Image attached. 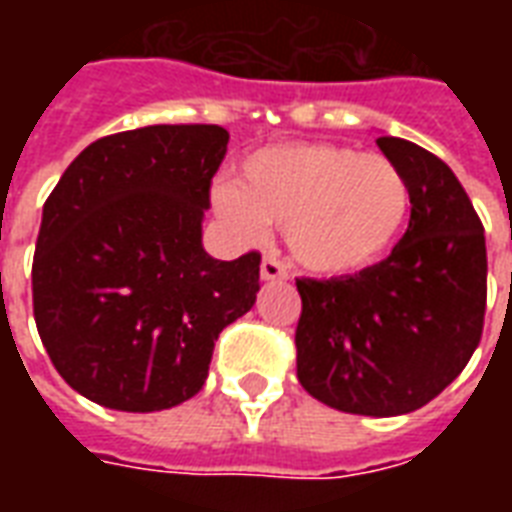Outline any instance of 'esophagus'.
Returning a JSON list of instances; mask_svg holds the SVG:
<instances>
[{
    "label": "esophagus",
    "instance_id": "34e87169",
    "mask_svg": "<svg viewBox=\"0 0 512 512\" xmlns=\"http://www.w3.org/2000/svg\"><path fill=\"white\" fill-rule=\"evenodd\" d=\"M260 277L266 279V282H274V279H288V268L285 263L274 255L263 257V263H260Z\"/></svg>",
    "mask_w": 512,
    "mask_h": 512
}]
</instances>
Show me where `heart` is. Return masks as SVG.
<instances>
[{
    "instance_id": "heart-1",
    "label": "heart",
    "mask_w": 512,
    "mask_h": 512,
    "mask_svg": "<svg viewBox=\"0 0 512 512\" xmlns=\"http://www.w3.org/2000/svg\"><path fill=\"white\" fill-rule=\"evenodd\" d=\"M213 202L246 238L285 224L301 266L351 277L381 263L406 227L411 191L395 161L332 142H279L241 164L238 183H219Z\"/></svg>"
}]
</instances>
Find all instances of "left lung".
Wrapping results in <instances>:
<instances>
[{
    "label": "left lung",
    "instance_id": "obj_1",
    "mask_svg": "<svg viewBox=\"0 0 512 512\" xmlns=\"http://www.w3.org/2000/svg\"><path fill=\"white\" fill-rule=\"evenodd\" d=\"M411 191L392 255L351 277L296 279V373L345 414L417 411L461 376L483 337V222L452 169L425 147L378 136Z\"/></svg>",
    "mask_w": 512,
    "mask_h": 512
}]
</instances>
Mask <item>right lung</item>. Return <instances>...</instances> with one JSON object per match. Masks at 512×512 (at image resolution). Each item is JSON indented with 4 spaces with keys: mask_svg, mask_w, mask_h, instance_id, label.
Returning <instances> with one entry per match:
<instances>
[{
    "mask_svg": "<svg viewBox=\"0 0 512 512\" xmlns=\"http://www.w3.org/2000/svg\"><path fill=\"white\" fill-rule=\"evenodd\" d=\"M222 126H147L95 139L43 205L32 307L68 384L98 406L161 411L208 378L224 326L252 310L260 255L202 249Z\"/></svg>",
    "mask_w": 512,
    "mask_h": 512,
    "instance_id": "obj_1",
    "label": "right lung"
}]
</instances>
